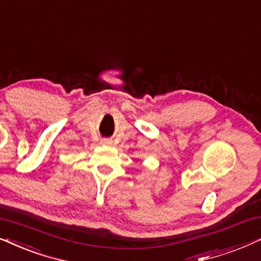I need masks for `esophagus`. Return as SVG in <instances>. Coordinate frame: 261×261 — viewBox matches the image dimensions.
<instances>
[{"label":"esophagus","instance_id":"esophagus-1","mask_svg":"<svg viewBox=\"0 0 261 261\" xmlns=\"http://www.w3.org/2000/svg\"><path fill=\"white\" fill-rule=\"evenodd\" d=\"M101 144H103V145H111V144H112V141L107 140V138H105V140L101 141Z\"/></svg>","mask_w":261,"mask_h":261}]
</instances>
